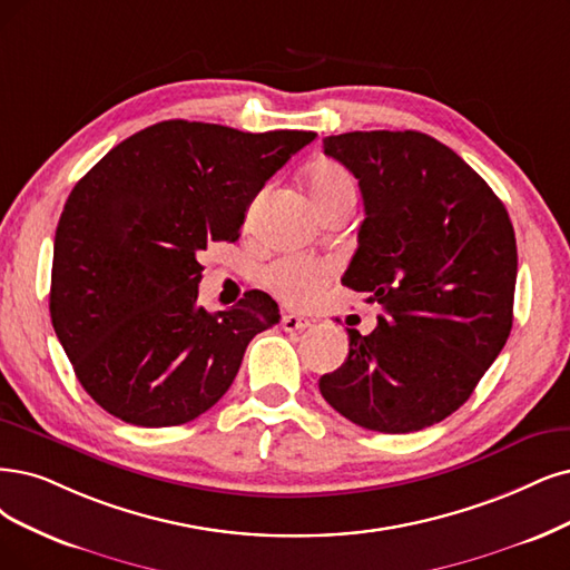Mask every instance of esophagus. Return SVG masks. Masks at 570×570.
I'll return each instance as SVG.
<instances>
[{
    "label": "esophagus",
    "instance_id": "1",
    "mask_svg": "<svg viewBox=\"0 0 570 570\" xmlns=\"http://www.w3.org/2000/svg\"><path fill=\"white\" fill-rule=\"evenodd\" d=\"M282 326H284V331L293 333V331H307V328H312L314 322L307 320V317H301V314H286V317L282 320Z\"/></svg>",
    "mask_w": 570,
    "mask_h": 570
}]
</instances>
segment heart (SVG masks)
<instances>
[{
  "label": "heart",
  "mask_w": 570,
  "mask_h": 570,
  "mask_svg": "<svg viewBox=\"0 0 570 570\" xmlns=\"http://www.w3.org/2000/svg\"><path fill=\"white\" fill-rule=\"evenodd\" d=\"M307 189L320 206L326 210L335 204L356 199V185L341 164L320 161L309 168ZM333 265L314 258H282L265 269V284L274 296L288 305H309L320 296L324 284L331 279Z\"/></svg>",
  "instance_id": "heart-1"
}]
</instances>
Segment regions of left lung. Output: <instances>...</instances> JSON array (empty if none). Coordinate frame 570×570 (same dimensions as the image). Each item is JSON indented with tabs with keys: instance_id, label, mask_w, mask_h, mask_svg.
Segmentation results:
<instances>
[{
	"instance_id": "obj_1",
	"label": "left lung",
	"mask_w": 570,
	"mask_h": 570,
	"mask_svg": "<svg viewBox=\"0 0 570 570\" xmlns=\"http://www.w3.org/2000/svg\"><path fill=\"white\" fill-rule=\"evenodd\" d=\"M324 153L360 180L366 218L343 284L377 303L320 377L354 425L406 434L468 402L512 331L517 239L508 208L451 147L420 131H352Z\"/></svg>"
}]
</instances>
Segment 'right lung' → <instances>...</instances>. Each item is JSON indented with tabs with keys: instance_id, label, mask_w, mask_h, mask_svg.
I'll use <instances>...</instances> for the list:
<instances>
[{
	"instance_id": "right-lung-1",
	"label": "right lung",
	"mask_w": 570,
	"mask_h": 570,
	"mask_svg": "<svg viewBox=\"0 0 570 570\" xmlns=\"http://www.w3.org/2000/svg\"><path fill=\"white\" fill-rule=\"evenodd\" d=\"M314 136L168 119L112 147L75 185L56 229L49 309L100 409L174 428L229 390L279 307L248 291L235 307L206 312L197 256L239 239L250 202Z\"/></svg>"
}]
</instances>
